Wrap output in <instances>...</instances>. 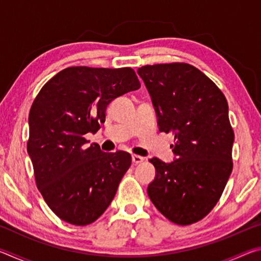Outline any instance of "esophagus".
Segmentation results:
<instances>
[{"instance_id": "esophagus-1", "label": "esophagus", "mask_w": 261, "mask_h": 261, "mask_svg": "<svg viewBox=\"0 0 261 261\" xmlns=\"http://www.w3.org/2000/svg\"><path fill=\"white\" fill-rule=\"evenodd\" d=\"M143 161H144L143 156L137 155V154H134V155H132V162H134L135 165H138V163H141Z\"/></svg>"}]
</instances>
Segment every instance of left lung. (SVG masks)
I'll return each instance as SVG.
<instances>
[{"label": "left lung", "instance_id": "1", "mask_svg": "<svg viewBox=\"0 0 261 261\" xmlns=\"http://www.w3.org/2000/svg\"><path fill=\"white\" fill-rule=\"evenodd\" d=\"M137 73L151 95L159 131L173 132L174 161L153 158L149 199L171 222L188 226L210 213L232 170L233 131L219 87L187 63L145 65Z\"/></svg>", "mask_w": 261, "mask_h": 261}]
</instances>
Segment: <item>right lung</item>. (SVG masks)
<instances>
[{
    "label": "right lung",
    "mask_w": 261,
    "mask_h": 261,
    "mask_svg": "<svg viewBox=\"0 0 261 261\" xmlns=\"http://www.w3.org/2000/svg\"><path fill=\"white\" fill-rule=\"evenodd\" d=\"M140 83L131 68L71 67L48 81L29 115L28 153L35 182L50 210L65 222L86 226L107 210L131 166V155L86 146L114 99Z\"/></svg>",
    "instance_id": "add662e5"
}]
</instances>
